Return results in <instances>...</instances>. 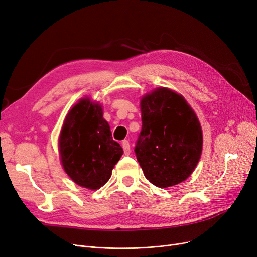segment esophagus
<instances>
[{"instance_id": "1", "label": "esophagus", "mask_w": 257, "mask_h": 257, "mask_svg": "<svg viewBox=\"0 0 257 257\" xmlns=\"http://www.w3.org/2000/svg\"><path fill=\"white\" fill-rule=\"evenodd\" d=\"M122 148H123V151H124V154L125 155H130L131 154V146H130V142L127 140H123L122 141Z\"/></svg>"}]
</instances>
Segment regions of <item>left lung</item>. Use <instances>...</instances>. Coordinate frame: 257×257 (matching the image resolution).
<instances>
[{
    "label": "left lung",
    "mask_w": 257,
    "mask_h": 257,
    "mask_svg": "<svg viewBox=\"0 0 257 257\" xmlns=\"http://www.w3.org/2000/svg\"><path fill=\"white\" fill-rule=\"evenodd\" d=\"M142 127L135 154L145 178L166 188L186 180L202 154L200 122L183 96L166 88L141 99Z\"/></svg>",
    "instance_id": "left-lung-1"
}]
</instances>
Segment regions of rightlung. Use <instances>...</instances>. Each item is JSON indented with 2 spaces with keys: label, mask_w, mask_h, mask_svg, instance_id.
<instances>
[{
  "label": "right lung",
  "mask_w": 257,
  "mask_h": 257,
  "mask_svg": "<svg viewBox=\"0 0 257 257\" xmlns=\"http://www.w3.org/2000/svg\"><path fill=\"white\" fill-rule=\"evenodd\" d=\"M58 146L65 172L76 184L89 189L105 184L123 154L112 138L101 105L88 98L81 99L68 113Z\"/></svg>",
  "instance_id": "obj_1"
}]
</instances>
